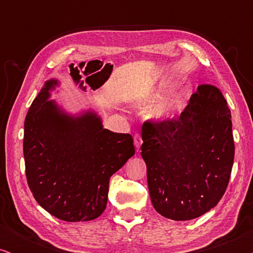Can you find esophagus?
<instances>
[{
    "instance_id": "esophagus-1",
    "label": "esophagus",
    "mask_w": 253,
    "mask_h": 253,
    "mask_svg": "<svg viewBox=\"0 0 253 253\" xmlns=\"http://www.w3.org/2000/svg\"><path fill=\"white\" fill-rule=\"evenodd\" d=\"M133 140H134V146H136V148H137V152H139V151H140L141 143H143V139H141L140 134H139V133H136V134H134Z\"/></svg>"
}]
</instances>
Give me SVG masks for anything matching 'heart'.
Returning a JSON list of instances; mask_svg holds the SVG:
<instances>
[{"instance_id":"obj_1","label":"heart","mask_w":253,"mask_h":253,"mask_svg":"<svg viewBox=\"0 0 253 253\" xmlns=\"http://www.w3.org/2000/svg\"><path fill=\"white\" fill-rule=\"evenodd\" d=\"M181 107V100L179 99H171L169 101H166L162 103L161 106H159L155 109L154 116L160 121H168L171 120L174 117L175 113L177 112Z\"/></svg>"}]
</instances>
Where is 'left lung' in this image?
Here are the masks:
<instances>
[{
  "label": "left lung",
  "mask_w": 253,
  "mask_h": 253,
  "mask_svg": "<svg viewBox=\"0 0 253 253\" xmlns=\"http://www.w3.org/2000/svg\"><path fill=\"white\" fill-rule=\"evenodd\" d=\"M231 127L226 99L209 84L198 86L177 119L143 124L140 154L159 214L186 221L216 206L234 164Z\"/></svg>",
  "instance_id": "1"
}]
</instances>
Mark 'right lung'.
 Returning a JSON list of instances; mask_svg holds the SVG:
<instances>
[{"mask_svg":"<svg viewBox=\"0 0 253 253\" xmlns=\"http://www.w3.org/2000/svg\"><path fill=\"white\" fill-rule=\"evenodd\" d=\"M57 79L44 83L24 123L26 178L38 204L68 222L94 220L108 199L109 179L134 154L129 133L103 129L93 110L71 115L50 98Z\"/></svg>","mask_w":253,"mask_h":253,"instance_id":"add662e5","label":"right lung"}]
</instances>
